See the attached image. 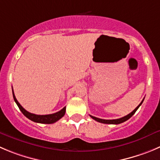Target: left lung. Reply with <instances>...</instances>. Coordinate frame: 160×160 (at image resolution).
Returning <instances> with one entry per match:
<instances>
[{
    "instance_id": "8db88e82",
    "label": "left lung",
    "mask_w": 160,
    "mask_h": 160,
    "mask_svg": "<svg viewBox=\"0 0 160 160\" xmlns=\"http://www.w3.org/2000/svg\"><path fill=\"white\" fill-rule=\"evenodd\" d=\"M143 101H144V99H143L142 101L140 103L139 105L138 106V107L134 109V110L133 111V112H131V113L128 114L127 115H126V116L122 117V118H117V119H102V118H97V117H94V116H92V115H90V117L92 118H93L94 120H96L97 122H101V123H105V124H120V123L122 122H126L127 120H128L129 118H131L132 116H133V115H134L135 112H137V110L138 109V108L140 107V106L141 105V104L143 103Z\"/></svg>"
}]
</instances>
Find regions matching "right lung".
Here are the masks:
<instances>
[{
  "label": "right lung",
  "instance_id": "add662e5",
  "mask_svg": "<svg viewBox=\"0 0 160 160\" xmlns=\"http://www.w3.org/2000/svg\"><path fill=\"white\" fill-rule=\"evenodd\" d=\"M12 94H13V98H14L15 102L16 103L18 107H19V110L22 112V113L27 118H28L29 119H30L33 122H38V123H43V124H52V123H54L56 122V121H58L59 119H60V118L65 115L66 107H64L63 109H61L60 112H56V113H53V114H50V115H35V114L30 113V112H28L27 110H25V109L20 105V104H19V102H18V100H16V97H15L13 89H12Z\"/></svg>",
  "mask_w": 160,
  "mask_h": 160
}]
</instances>
